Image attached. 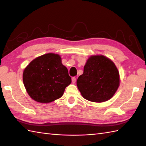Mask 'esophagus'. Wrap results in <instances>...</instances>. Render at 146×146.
Returning a JSON list of instances; mask_svg holds the SVG:
<instances>
[{
  "label": "esophagus",
  "mask_w": 146,
  "mask_h": 146,
  "mask_svg": "<svg viewBox=\"0 0 146 146\" xmlns=\"http://www.w3.org/2000/svg\"><path fill=\"white\" fill-rule=\"evenodd\" d=\"M71 80H72V82H73V83H75L76 82V79L75 77H73V78H71Z\"/></svg>",
  "instance_id": "esophagus-1"
}]
</instances>
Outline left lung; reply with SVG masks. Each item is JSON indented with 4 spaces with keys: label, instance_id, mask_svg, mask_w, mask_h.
<instances>
[{
    "label": "left lung",
    "instance_id": "obj_1",
    "mask_svg": "<svg viewBox=\"0 0 146 146\" xmlns=\"http://www.w3.org/2000/svg\"><path fill=\"white\" fill-rule=\"evenodd\" d=\"M119 85V70L113 62L104 55L90 56L84 66L83 73L76 82L82 97L97 103L112 98Z\"/></svg>",
    "mask_w": 146,
    "mask_h": 146
}]
</instances>
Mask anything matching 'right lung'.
<instances>
[{
    "instance_id": "add662e5",
    "label": "right lung",
    "mask_w": 146,
    "mask_h": 146,
    "mask_svg": "<svg viewBox=\"0 0 146 146\" xmlns=\"http://www.w3.org/2000/svg\"><path fill=\"white\" fill-rule=\"evenodd\" d=\"M23 79L30 97L43 104L61 98L71 83L60 55L54 53L43 54L31 61L24 70Z\"/></svg>"
}]
</instances>
